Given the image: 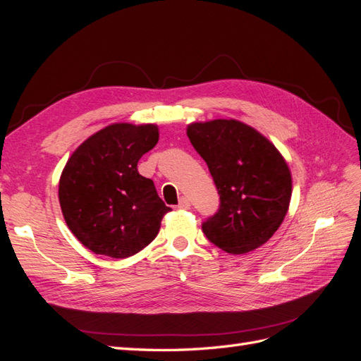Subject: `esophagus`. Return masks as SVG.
I'll return each instance as SVG.
<instances>
[{"instance_id":"esophagus-1","label":"esophagus","mask_w":361,"mask_h":361,"mask_svg":"<svg viewBox=\"0 0 361 361\" xmlns=\"http://www.w3.org/2000/svg\"><path fill=\"white\" fill-rule=\"evenodd\" d=\"M178 207H179V209H190V207H191V202H190V199H187V197H180Z\"/></svg>"}]
</instances>
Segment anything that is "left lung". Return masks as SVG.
<instances>
[{
    "label": "left lung",
    "mask_w": 361,
    "mask_h": 361,
    "mask_svg": "<svg viewBox=\"0 0 361 361\" xmlns=\"http://www.w3.org/2000/svg\"><path fill=\"white\" fill-rule=\"evenodd\" d=\"M187 135L206 161L220 207L202 224L209 241L231 255L264 245L289 209L290 170L277 147L239 120L188 125Z\"/></svg>",
    "instance_id": "1"
}]
</instances>
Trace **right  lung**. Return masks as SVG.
Segmentation results:
<instances>
[{"mask_svg": "<svg viewBox=\"0 0 361 361\" xmlns=\"http://www.w3.org/2000/svg\"><path fill=\"white\" fill-rule=\"evenodd\" d=\"M158 138L157 125L113 123L68 159L59 183L61 212L71 232L93 253L125 259L158 235L162 216L171 209L154 180L137 169Z\"/></svg>", "mask_w": 361, "mask_h": 361, "instance_id": "1", "label": "right lung"}]
</instances>
